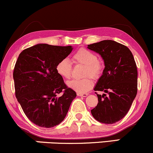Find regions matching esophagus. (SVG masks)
<instances>
[{
  "mask_svg": "<svg viewBox=\"0 0 153 153\" xmlns=\"http://www.w3.org/2000/svg\"><path fill=\"white\" fill-rule=\"evenodd\" d=\"M77 95L79 97H87L88 94L87 93H82V94H81V93H77Z\"/></svg>",
  "mask_w": 153,
  "mask_h": 153,
  "instance_id": "1",
  "label": "esophagus"
}]
</instances>
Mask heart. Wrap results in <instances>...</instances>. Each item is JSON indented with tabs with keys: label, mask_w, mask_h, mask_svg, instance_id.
Listing matches in <instances>:
<instances>
[{
	"label": "heart",
	"mask_w": 153,
	"mask_h": 153,
	"mask_svg": "<svg viewBox=\"0 0 153 153\" xmlns=\"http://www.w3.org/2000/svg\"><path fill=\"white\" fill-rule=\"evenodd\" d=\"M73 62L76 64L84 66L81 79H72L67 82L68 87L76 91L77 93H86L89 91L94 85V82L89 76L97 79L100 76L103 69L101 62L97 59V56L92 51L87 48H80L72 56ZM56 71L61 77L69 79L72 72V65L67 58L61 59L56 66Z\"/></svg>",
	"instance_id": "obj_1"
}]
</instances>
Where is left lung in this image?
Masks as SVG:
<instances>
[{
	"mask_svg": "<svg viewBox=\"0 0 153 153\" xmlns=\"http://www.w3.org/2000/svg\"><path fill=\"white\" fill-rule=\"evenodd\" d=\"M102 56L105 69L94 87L98 104L91 110L98 122L113 124L127 114L137 92V70L132 52L125 45L104 40L88 45Z\"/></svg>",
	"mask_w": 153,
	"mask_h": 153,
	"instance_id": "1",
	"label": "left lung"
}]
</instances>
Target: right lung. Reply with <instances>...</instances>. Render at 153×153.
Wrapping results in <instances>:
<instances>
[{
  "instance_id": "obj_1",
  "label": "right lung",
  "mask_w": 153,
  "mask_h": 153,
  "mask_svg": "<svg viewBox=\"0 0 153 153\" xmlns=\"http://www.w3.org/2000/svg\"><path fill=\"white\" fill-rule=\"evenodd\" d=\"M72 49L71 46L39 44L23 50L16 61V97L28 120L38 126L49 128L60 124L76 97L56 71L57 63Z\"/></svg>"
}]
</instances>
